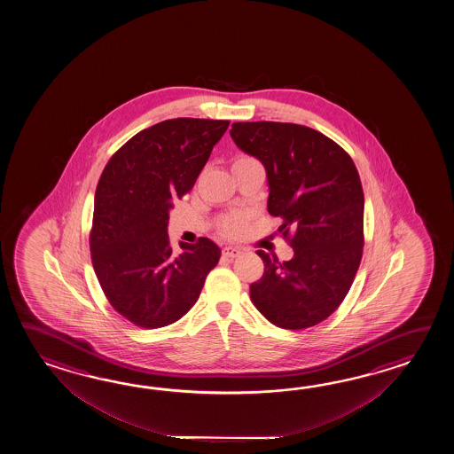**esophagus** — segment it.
I'll return each instance as SVG.
<instances>
[{
    "instance_id": "esophagus-1",
    "label": "esophagus",
    "mask_w": 454,
    "mask_h": 454,
    "mask_svg": "<svg viewBox=\"0 0 454 454\" xmlns=\"http://www.w3.org/2000/svg\"><path fill=\"white\" fill-rule=\"evenodd\" d=\"M241 251L239 248H231V247H225L223 250V258H229V260H233V258H237V256H240Z\"/></svg>"
}]
</instances>
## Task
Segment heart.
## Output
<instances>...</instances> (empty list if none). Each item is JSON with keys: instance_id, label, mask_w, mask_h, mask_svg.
Here are the masks:
<instances>
[{"instance_id": "heart-1", "label": "heart", "mask_w": 454, "mask_h": 454, "mask_svg": "<svg viewBox=\"0 0 454 454\" xmlns=\"http://www.w3.org/2000/svg\"><path fill=\"white\" fill-rule=\"evenodd\" d=\"M253 160L248 155H237L233 160H231V167L233 165L243 164V162H248ZM247 223H248V215L245 213H231L223 215V219H219L217 223V231L225 237V239H239L243 235V231L247 229Z\"/></svg>"}]
</instances>
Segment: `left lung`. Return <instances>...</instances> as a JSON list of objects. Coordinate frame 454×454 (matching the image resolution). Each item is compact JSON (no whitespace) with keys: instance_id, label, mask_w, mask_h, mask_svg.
Segmentation results:
<instances>
[{"instance_id":"left-lung-1","label":"left lung","mask_w":454,"mask_h":454,"mask_svg":"<svg viewBox=\"0 0 454 454\" xmlns=\"http://www.w3.org/2000/svg\"><path fill=\"white\" fill-rule=\"evenodd\" d=\"M231 139L260 159L270 182L268 211L279 217L290 261L258 251L261 279L253 305L284 329L317 326L346 299L364 253V190L352 157L309 126L279 121L233 123Z\"/></svg>"}]
</instances>
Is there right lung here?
<instances>
[{
	"mask_svg": "<svg viewBox=\"0 0 454 454\" xmlns=\"http://www.w3.org/2000/svg\"><path fill=\"white\" fill-rule=\"evenodd\" d=\"M229 120L172 118L121 145L98 178L89 248L108 303L139 328L186 315L221 258L214 241L172 250V200L190 193Z\"/></svg>",
	"mask_w": 454,
	"mask_h": 454,
	"instance_id": "1",
	"label": "right lung"
}]
</instances>
